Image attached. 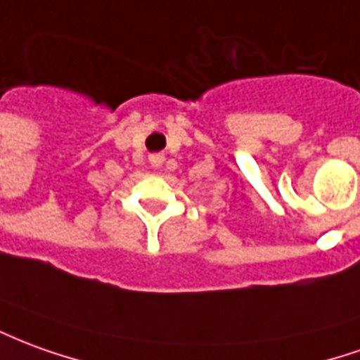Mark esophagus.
<instances>
[{
    "label": "esophagus",
    "instance_id": "34e87169",
    "mask_svg": "<svg viewBox=\"0 0 360 360\" xmlns=\"http://www.w3.org/2000/svg\"><path fill=\"white\" fill-rule=\"evenodd\" d=\"M165 160V155L163 154H150V163L154 165V167H160Z\"/></svg>",
    "mask_w": 360,
    "mask_h": 360
}]
</instances>
